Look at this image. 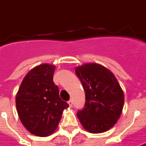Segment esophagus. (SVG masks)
<instances>
[{
  "mask_svg": "<svg viewBox=\"0 0 146 146\" xmlns=\"http://www.w3.org/2000/svg\"><path fill=\"white\" fill-rule=\"evenodd\" d=\"M68 104H69V106L71 108H72V104H73V101H72V100H70L69 101H68Z\"/></svg>",
  "mask_w": 146,
  "mask_h": 146,
  "instance_id": "34e87169",
  "label": "esophagus"
}]
</instances>
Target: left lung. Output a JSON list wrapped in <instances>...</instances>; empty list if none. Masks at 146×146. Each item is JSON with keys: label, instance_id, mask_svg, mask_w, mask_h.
<instances>
[{"label": "left lung", "instance_id": "8db88e82", "mask_svg": "<svg viewBox=\"0 0 146 146\" xmlns=\"http://www.w3.org/2000/svg\"><path fill=\"white\" fill-rule=\"evenodd\" d=\"M75 74L86 96L84 108L77 112L81 125L92 133L110 129L120 118L125 102L123 90L115 75L94 62L77 66Z\"/></svg>", "mask_w": 146, "mask_h": 146}]
</instances>
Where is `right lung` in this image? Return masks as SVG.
<instances>
[{"instance_id":"1","label":"right lung","mask_w":146,"mask_h":146,"mask_svg":"<svg viewBox=\"0 0 146 146\" xmlns=\"http://www.w3.org/2000/svg\"><path fill=\"white\" fill-rule=\"evenodd\" d=\"M55 66L44 63L31 69L23 79L16 96L21 122L32 134L47 137L57 129L64 109L69 104L62 100L53 81Z\"/></svg>"}]
</instances>
